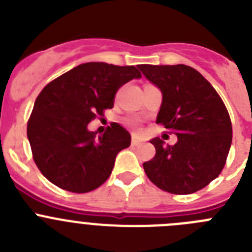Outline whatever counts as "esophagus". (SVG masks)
<instances>
[{
    "label": "esophagus",
    "mask_w": 252,
    "mask_h": 252,
    "mask_svg": "<svg viewBox=\"0 0 252 252\" xmlns=\"http://www.w3.org/2000/svg\"><path fill=\"white\" fill-rule=\"evenodd\" d=\"M131 144H132V146H140L142 144V141H140V140L136 139V137H133L132 141H131Z\"/></svg>",
    "instance_id": "34e87169"
}]
</instances>
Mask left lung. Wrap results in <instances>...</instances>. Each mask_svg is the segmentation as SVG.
Returning a JSON list of instances; mask_svg holds the SVG:
<instances>
[{"label": "left lung", "mask_w": 252, "mask_h": 252, "mask_svg": "<svg viewBox=\"0 0 252 252\" xmlns=\"http://www.w3.org/2000/svg\"><path fill=\"white\" fill-rule=\"evenodd\" d=\"M162 93L157 124L178 141L168 145L151 140L157 154L142 164L158 188L173 194H190L221 174L232 142L230 115L212 84L194 68L178 65L139 66Z\"/></svg>", "instance_id": "obj_1"}]
</instances>
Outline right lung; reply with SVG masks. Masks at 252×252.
<instances>
[{
	"label": "right lung",
	"instance_id": "add662e5",
	"mask_svg": "<svg viewBox=\"0 0 252 252\" xmlns=\"http://www.w3.org/2000/svg\"><path fill=\"white\" fill-rule=\"evenodd\" d=\"M141 73L133 65L84 63L44 87L28 122L32 158L41 174L72 193L94 190L108 179L116 155L130 146L131 135L111 124L95 137L87 126L112 108L116 92Z\"/></svg>",
	"mask_w": 252,
	"mask_h": 252
}]
</instances>
